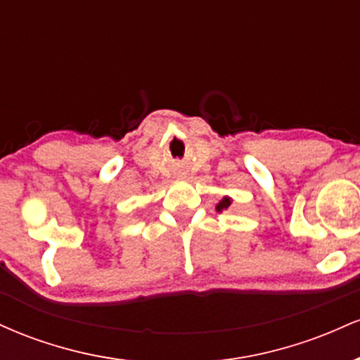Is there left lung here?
<instances>
[{"label":"left lung","mask_w":360,"mask_h":360,"mask_svg":"<svg viewBox=\"0 0 360 360\" xmlns=\"http://www.w3.org/2000/svg\"><path fill=\"white\" fill-rule=\"evenodd\" d=\"M232 201L233 200L230 196H223L221 200H220V203L217 205V212L221 213V212H225V210H229L230 205H232Z\"/></svg>","instance_id":"1"}]
</instances>
